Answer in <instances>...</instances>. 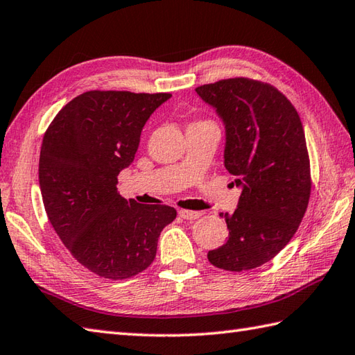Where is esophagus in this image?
<instances>
[{
    "instance_id": "1",
    "label": "esophagus",
    "mask_w": 355,
    "mask_h": 355,
    "mask_svg": "<svg viewBox=\"0 0 355 355\" xmlns=\"http://www.w3.org/2000/svg\"><path fill=\"white\" fill-rule=\"evenodd\" d=\"M179 216H180V218H184V220H190V222H193V220L199 218V217L202 216V212H200V211H188V209H180V211H179Z\"/></svg>"
}]
</instances>
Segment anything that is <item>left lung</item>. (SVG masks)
<instances>
[{
  "label": "left lung",
  "instance_id": "8db88e82",
  "mask_svg": "<svg viewBox=\"0 0 355 355\" xmlns=\"http://www.w3.org/2000/svg\"><path fill=\"white\" fill-rule=\"evenodd\" d=\"M196 92L225 123V167L241 188L237 209L220 214L230 237L208 259L223 270H252L287 246L309 207L310 157L301 118L284 94L254 78H225Z\"/></svg>",
  "mask_w": 355,
  "mask_h": 355
}]
</instances>
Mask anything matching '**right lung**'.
<instances>
[{
	"label": "right lung",
	"instance_id": "add662e5",
	"mask_svg": "<svg viewBox=\"0 0 355 355\" xmlns=\"http://www.w3.org/2000/svg\"><path fill=\"white\" fill-rule=\"evenodd\" d=\"M168 92L88 91L60 109L39 156L46 216L78 263L107 279H128L156 257L161 231L176 218L167 205L125 200L118 175L135 157L141 130Z\"/></svg>",
	"mask_w": 355,
	"mask_h": 355
}]
</instances>
